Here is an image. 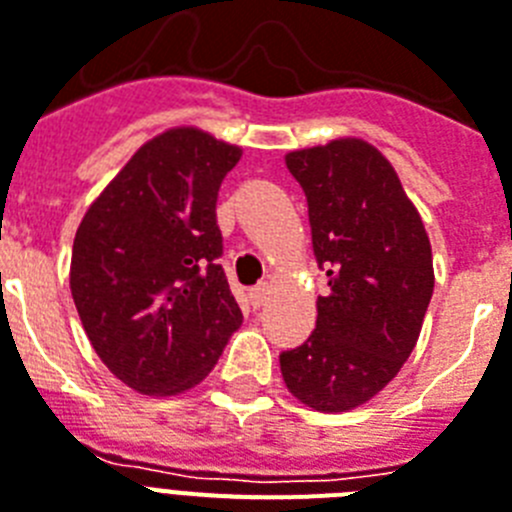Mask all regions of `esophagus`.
Listing matches in <instances>:
<instances>
[{
    "instance_id": "esophagus-1",
    "label": "esophagus",
    "mask_w": 512,
    "mask_h": 512,
    "mask_svg": "<svg viewBox=\"0 0 512 512\" xmlns=\"http://www.w3.org/2000/svg\"><path fill=\"white\" fill-rule=\"evenodd\" d=\"M266 295H269V285H266V282H259V285H256V287H251V293H248V298H251L253 306L259 308V306H264Z\"/></svg>"
}]
</instances>
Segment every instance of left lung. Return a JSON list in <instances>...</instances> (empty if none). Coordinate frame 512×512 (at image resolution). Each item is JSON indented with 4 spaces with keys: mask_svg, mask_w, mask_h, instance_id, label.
Returning <instances> with one entry per match:
<instances>
[{
    "mask_svg": "<svg viewBox=\"0 0 512 512\" xmlns=\"http://www.w3.org/2000/svg\"><path fill=\"white\" fill-rule=\"evenodd\" d=\"M329 295L316 329L280 356L287 390L322 413L353 411L398 377L434 293L429 235L398 172L371 143L337 138L290 151Z\"/></svg>",
    "mask_w": 512,
    "mask_h": 512,
    "instance_id": "8db88e82",
    "label": "left lung"
}]
</instances>
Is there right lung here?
I'll return each instance as SVG.
<instances>
[{
  "label": "right lung",
  "instance_id": "1",
  "mask_svg": "<svg viewBox=\"0 0 512 512\" xmlns=\"http://www.w3.org/2000/svg\"><path fill=\"white\" fill-rule=\"evenodd\" d=\"M243 151L172 128L130 156L75 232L70 290L88 340L141 395L206 379L243 322L227 285L217 193Z\"/></svg>",
  "mask_w": 512,
  "mask_h": 512
}]
</instances>
